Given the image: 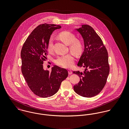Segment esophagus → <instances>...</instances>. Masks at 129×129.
I'll return each instance as SVG.
<instances>
[{
  "mask_svg": "<svg viewBox=\"0 0 129 129\" xmlns=\"http://www.w3.org/2000/svg\"><path fill=\"white\" fill-rule=\"evenodd\" d=\"M68 73H69V74H73V72H72V71L71 70H68Z\"/></svg>",
  "mask_w": 129,
  "mask_h": 129,
  "instance_id": "34e87169",
  "label": "esophagus"
}]
</instances>
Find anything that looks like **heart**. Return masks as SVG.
I'll return each instance as SVG.
<instances>
[{
	"instance_id": "heart-1",
	"label": "heart",
	"mask_w": 129,
	"mask_h": 129,
	"mask_svg": "<svg viewBox=\"0 0 129 129\" xmlns=\"http://www.w3.org/2000/svg\"><path fill=\"white\" fill-rule=\"evenodd\" d=\"M60 39L66 44L70 45V51L76 56L81 55L84 50L83 43L76 39L74 33L69 31H63L58 35ZM54 39L53 37H50L48 43V49L51 52L53 50ZM55 63L58 66L63 68H69L72 67L74 63V56L72 53L58 56L55 59Z\"/></svg>"
}]
</instances>
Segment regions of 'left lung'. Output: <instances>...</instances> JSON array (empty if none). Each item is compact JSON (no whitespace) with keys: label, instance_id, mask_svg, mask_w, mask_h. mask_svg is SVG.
I'll return each instance as SVG.
<instances>
[{"label":"left lung","instance_id":"1","mask_svg":"<svg viewBox=\"0 0 129 129\" xmlns=\"http://www.w3.org/2000/svg\"><path fill=\"white\" fill-rule=\"evenodd\" d=\"M77 31L83 38L85 47L77 66L85 70L73 72L80 78L74 86V90L81 96L92 97L101 92L106 83L110 72L108 52L101 38L90 26L83 25Z\"/></svg>","mask_w":129,"mask_h":129}]
</instances>
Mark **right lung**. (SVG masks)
<instances>
[{"label":"right lung","mask_w":129,"mask_h":129,"mask_svg":"<svg viewBox=\"0 0 129 129\" xmlns=\"http://www.w3.org/2000/svg\"><path fill=\"white\" fill-rule=\"evenodd\" d=\"M60 28L55 24L39 25L27 38L21 50L22 74L31 91L41 97L54 95L68 76L67 70L57 66H54L51 72L43 69L49 39L54 30Z\"/></svg>","instance_id":"add662e5"}]
</instances>
